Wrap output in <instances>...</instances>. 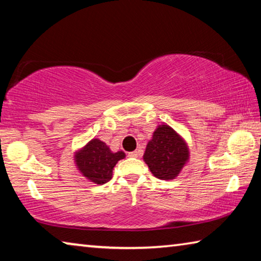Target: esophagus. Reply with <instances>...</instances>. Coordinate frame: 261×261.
<instances>
[{
  "label": "esophagus",
  "instance_id": "34e87169",
  "mask_svg": "<svg viewBox=\"0 0 261 261\" xmlns=\"http://www.w3.org/2000/svg\"><path fill=\"white\" fill-rule=\"evenodd\" d=\"M138 155H139V153L137 152V151L130 152V153H129V156H130V158H138Z\"/></svg>",
  "mask_w": 261,
  "mask_h": 261
}]
</instances>
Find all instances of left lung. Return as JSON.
<instances>
[{
	"label": "left lung",
	"mask_w": 261,
	"mask_h": 261,
	"mask_svg": "<svg viewBox=\"0 0 261 261\" xmlns=\"http://www.w3.org/2000/svg\"><path fill=\"white\" fill-rule=\"evenodd\" d=\"M143 159L156 178L175 179L189 161V146L182 136L163 123L153 132Z\"/></svg>",
	"instance_id": "obj_1"
}]
</instances>
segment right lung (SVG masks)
<instances>
[{
	"instance_id": "right-lung-1",
	"label": "right lung",
	"mask_w": 261,
	"mask_h": 261,
	"mask_svg": "<svg viewBox=\"0 0 261 261\" xmlns=\"http://www.w3.org/2000/svg\"><path fill=\"white\" fill-rule=\"evenodd\" d=\"M125 158L123 151L113 152L103 141L94 138L74 153V165L90 182L105 184L113 177L116 163Z\"/></svg>"
}]
</instances>
